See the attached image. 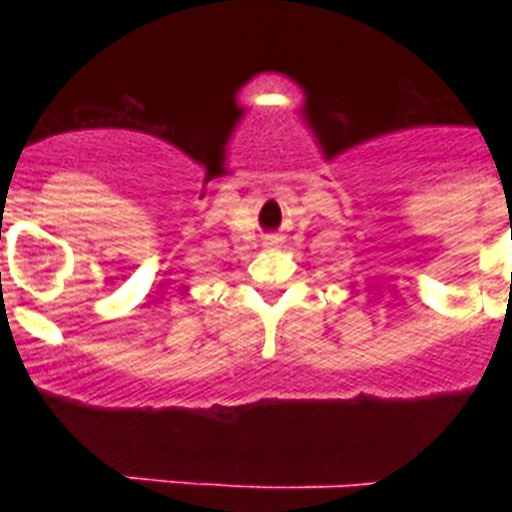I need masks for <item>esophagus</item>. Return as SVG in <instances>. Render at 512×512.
I'll list each match as a JSON object with an SVG mask.
<instances>
[{
	"label": "esophagus",
	"instance_id": "obj_1",
	"mask_svg": "<svg viewBox=\"0 0 512 512\" xmlns=\"http://www.w3.org/2000/svg\"><path fill=\"white\" fill-rule=\"evenodd\" d=\"M266 241H269V243H277V241H279V238H266Z\"/></svg>",
	"mask_w": 512,
	"mask_h": 512
}]
</instances>
